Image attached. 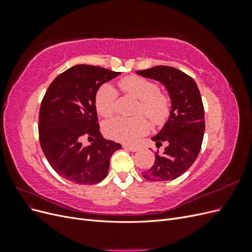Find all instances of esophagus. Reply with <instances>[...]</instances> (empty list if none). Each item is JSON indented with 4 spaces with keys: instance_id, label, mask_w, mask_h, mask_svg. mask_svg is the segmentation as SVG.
Returning <instances> with one entry per match:
<instances>
[{
    "instance_id": "esophagus-1",
    "label": "esophagus",
    "mask_w": 252,
    "mask_h": 252,
    "mask_svg": "<svg viewBox=\"0 0 252 252\" xmlns=\"http://www.w3.org/2000/svg\"><path fill=\"white\" fill-rule=\"evenodd\" d=\"M124 148H126L129 151H132V152H135L139 150V147L134 146V145H124Z\"/></svg>"
}]
</instances>
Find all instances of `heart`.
Listing matches in <instances>:
<instances>
[{
    "label": "heart",
    "mask_w": 252,
    "mask_h": 252,
    "mask_svg": "<svg viewBox=\"0 0 252 252\" xmlns=\"http://www.w3.org/2000/svg\"><path fill=\"white\" fill-rule=\"evenodd\" d=\"M121 90L127 95L139 100L136 114H145L152 124L159 125L170 113V100L164 94L158 93V84L136 75L122 79L119 83ZM118 93L108 83L103 84L95 94V107L105 118L113 116L117 111ZM149 129L146 119L117 118L105 125V133L110 139L121 142H134Z\"/></svg>",
    "instance_id": "heart-1"
}]
</instances>
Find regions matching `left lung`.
<instances>
[{"label":"left lung","mask_w":252,"mask_h":252,"mask_svg":"<svg viewBox=\"0 0 252 252\" xmlns=\"http://www.w3.org/2000/svg\"><path fill=\"white\" fill-rule=\"evenodd\" d=\"M136 73L163 84L171 102L168 120L151 138L157 147L165 143V150L142 174L150 181L174 180L190 168L201 150L205 120L200 90L191 77L173 67L155 66Z\"/></svg>","instance_id":"left-lung-1"}]
</instances>
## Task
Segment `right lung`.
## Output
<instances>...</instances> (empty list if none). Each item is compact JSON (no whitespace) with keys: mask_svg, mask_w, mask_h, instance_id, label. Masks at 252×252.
I'll return each mask as SVG.
<instances>
[{"mask_svg":"<svg viewBox=\"0 0 252 252\" xmlns=\"http://www.w3.org/2000/svg\"><path fill=\"white\" fill-rule=\"evenodd\" d=\"M121 72L91 65H75L53 80L40 108L41 148L61 177L80 185H93L108 174L110 158L121 144L105 140L97 124L95 94ZM83 135L96 141L83 147Z\"/></svg>","mask_w":252,"mask_h":252,"instance_id":"right-lung-1","label":"right lung"}]
</instances>
